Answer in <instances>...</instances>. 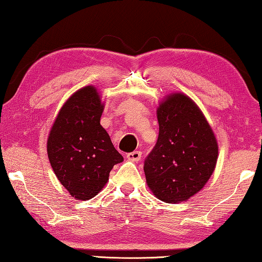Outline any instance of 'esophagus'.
<instances>
[{
  "label": "esophagus",
  "instance_id": "34e87169",
  "mask_svg": "<svg viewBox=\"0 0 262 262\" xmlns=\"http://www.w3.org/2000/svg\"><path fill=\"white\" fill-rule=\"evenodd\" d=\"M141 158H142L141 151H134V152H130L127 155L128 160H132V161H140Z\"/></svg>",
  "mask_w": 262,
  "mask_h": 262
}]
</instances>
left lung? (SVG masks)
Listing matches in <instances>:
<instances>
[{
	"label": "left lung",
	"instance_id": "8db88e82",
	"mask_svg": "<svg viewBox=\"0 0 262 262\" xmlns=\"http://www.w3.org/2000/svg\"><path fill=\"white\" fill-rule=\"evenodd\" d=\"M158 121V141L144 160L146 183L163 202L186 201L212 175L216 138L195 103L181 93L162 102Z\"/></svg>",
	"mask_w": 262,
	"mask_h": 262
}]
</instances>
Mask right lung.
Here are the masks:
<instances>
[{"mask_svg": "<svg viewBox=\"0 0 262 262\" xmlns=\"http://www.w3.org/2000/svg\"><path fill=\"white\" fill-rule=\"evenodd\" d=\"M103 111L92 86L70 97L56 117L48 140L49 160L60 183L76 200H90L124 158L100 125Z\"/></svg>", "mask_w": 262, "mask_h": 262, "instance_id": "1", "label": "right lung"}]
</instances>
